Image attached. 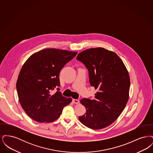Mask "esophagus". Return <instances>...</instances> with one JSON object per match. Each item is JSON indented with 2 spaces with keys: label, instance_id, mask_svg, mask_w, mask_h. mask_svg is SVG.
I'll use <instances>...</instances> for the list:
<instances>
[{
  "label": "esophagus",
  "instance_id": "esophagus-1",
  "mask_svg": "<svg viewBox=\"0 0 153 153\" xmlns=\"http://www.w3.org/2000/svg\"><path fill=\"white\" fill-rule=\"evenodd\" d=\"M72 102H73L74 104H79V103L80 102L79 100H77V99H73Z\"/></svg>",
  "mask_w": 153,
  "mask_h": 153
}]
</instances>
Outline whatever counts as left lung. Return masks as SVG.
I'll return each instance as SVG.
<instances>
[{
  "mask_svg": "<svg viewBox=\"0 0 153 153\" xmlns=\"http://www.w3.org/2000/svg\"><path fill=\"white\" fill-rule=\"evenodd\" d=\"M77 59L87 67L90 84L97 90L94 99L80 100L86 112L79 119L89 128H104L117 120L128 100V72L115 52L102 48L81 51Z\"/></svg>",
  "mask_w": 153,
  "mask_h": 153,
  "instance_id": "obj_1",
  "label": "left lung"
}]
</instances>
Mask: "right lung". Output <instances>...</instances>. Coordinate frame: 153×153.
Returning <instances> with one entry per match:
<instances>
[{"mask_svg":"<svg viewBox=\"0 0 153 153\" xmlns=\"http://www.w3.org/2000/svg\"><path fill=\"white\" fill-rule=\"evenodd\" d=\"M77 51L48 48L32 54L22 66L16 82L19 101L29 117L39 123H51L60 117L72 99L61 95L59 74Z\"/></svg>","mask_w":153,"mask_h":153,"instance_id":"1","label":"right lung"}]
</instances>
